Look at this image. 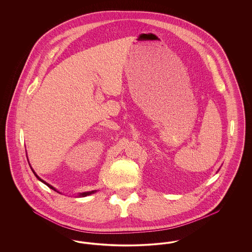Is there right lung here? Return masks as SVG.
Here are the masks:
<instances>
[{
    "label": "right lung",
    "mask_w": 252,
    "mask_h": 252,
    "mask_svg": "<svg viewBox=\"0 0 252 252\" xmlns=\"http://www.w3.org/2000/svg\"><path fill=\"white\" fill-rule=\"evenodd\" d=\"M29 165H30V164H29ZM30 167H31V166H30ZM31 169H32V171H33V173H34V175H35V176H36V179H37V180H40V181H41V182H43V183H44V184H45V185H47V186H48L49 188H51V189H52V190H54V191H56V192H59V191H58V190H57V189H56V188H54V187H53V186H52V185H50V184H49V183H47V182H46V181H44V180H41V179H40V178H39V177H38V176H37V175H36V173H35V171H34V170H33V168L31 167ZM96 192V191H95V190H94V191H90V192H80V193H79V194H78V196H82V197H84V196H87V195H90V194H92V193H94V192Z\"/></svg>",
    "instance_id": "1"
}]
</instances>
